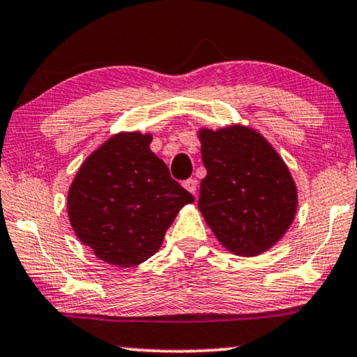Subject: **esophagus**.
Here are the masks:
<instances>
[{
    "label": "esophagus",
    "mask_w": 357,
    "mask_h": 357,
    "mask_svg": "<svg viewBox=\"0 0 357 357\" xmlns=\"http://www.w3.org/2000/svg\"><path fill=\"white\" fill-rule=\"evenodd\" d=\"M182 185H183V188L188 190L190 193L197 195V188H198V182H197V180H195V178H188V180H185V182H183Z\"/></svg>",
    "instance_id": "obj_1"
}]
</instances>
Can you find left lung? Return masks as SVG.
<instances>
[{"mask_svg":"<svg viewBox=\"0 0 357 357\" xmlns=\"http://www.w3.org/2000/svg\"><path fill=\"white\" fill-rule=\"evenodd\" d=\"M206 177L198 208L218 241L236 255L255 257L282 237L297 209L286 164L260 133L245 126L199 131Z\"/></svg>","mask_w":357,"mask_h":357,"instance_id":"left-lung-1","label":"left lung"}]
</instances>
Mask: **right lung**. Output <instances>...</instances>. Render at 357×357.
Instances as JSON below:
<instances>
[{"label": "right lung", "mask_w": 357, "mask_h": 357, "mask_svg": "<svg viewBox=\"0 0 357 357\" xmlns=\"http://www.w3.org/2000/svg\"><path fill=\"white\" fill-rule=\"evenodd\" d=\"M151 139L112 136L84 160L68 193L76 236L110 265L136 266L153 257L178 209L195 202L149 149Z\"/></svg>", "instance_id": "right-lung-1"}]
</instances>
